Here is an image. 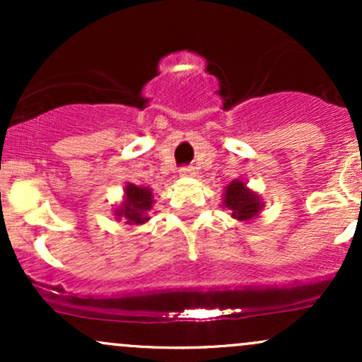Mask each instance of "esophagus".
I'll return each mask as SVG.
<instances>
[{
  "instance_id": "obj_1",
  "label": "esophagus",
  "mask_w": 362,
  "mask_h": 362,
  "mask_svg": "<svg viewBox=\"0 0 362 362\" xmlns=\"http://www.w3.org/2000/svg\"><path fill=\"white\" fill-rule=\"evenodd\" d=\"M178 172H180L182 177H192L194 175V168L192 167H182L180 170H178Z\"/></svg>"
}]
</instances>
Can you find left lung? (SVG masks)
<instances>
[{
    "label": "left lung",
    "instance_id": "left-lung-1",
    "mask_svg": "<svg viewBox=\"0 0 362 362\" xmlns=\"http://www.w3.org/2000/svg\"><path fill=\"white\" fill-rule=\"evenodd\" d=\"M223 199V206L228 207L231 211V218L238 219V221H252L264 207V202L259 195L252 192L238 178L224 189Z\"/></svg>",
    "mask_w": 362,
    "mask_h": 362
}]
</instances>
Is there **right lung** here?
Here are the masks:
<instances>
[{
    "label": "right lung",
    "mask_w": 362,
    "mask_h": 362,
    "mask_svg": "<svg viewBox=\"0 0 362 362\" xmlns=\"http://www.w3.org/2000/svg\"><path fill=\"white\" fill-rule=\"evenodd\" d=\"M153 194L148 187L127 184L124 189V201L115 209V218L124 219L126 224H144L148 211L153 207Z\"/></svg>",
    "instance_id": "obj_1"
}]
</instances>
